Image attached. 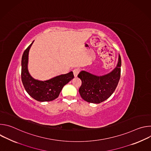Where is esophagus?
Wrapping results in <instances>:
<instances>
[{
	"instance_id": "obj_1",
	"label": "esophagus",
	"mask_w": 151,
	"mask_h": 151,
	"mask_svg": "<svg viewBox=\"0 0 151 151\" xmlns=\"http://www.w3.org/2000/svg\"><path fill=\"white\" fill-rule=\"evenodd\" d=\"M73 72L74 76L76 78V77H77V76H78L79 72V69H75L73 70Z\"/></svg>"
}]
</instances>
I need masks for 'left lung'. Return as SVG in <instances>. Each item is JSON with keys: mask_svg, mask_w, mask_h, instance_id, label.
I'll return each instance as SVG.
<instances>
[{"mask_svg": "<svg viewBox=\"0 0 151 151\" xmlns=\"http://www.w3.org/2000/svg\"><path fill=\"white\" fill-rule=\"evenodd\" d=\"M121 59L119 54L116 66L109 73L97 76L82 70L78 77L82 81L79 89L81 97L86 101L100 103L108 99L115 91L121 76Z\"/></svg>", "mask_w": 151, "mask_h": 151, "instance_id": "8db88e82", "label": "left lung"}]
</instances>
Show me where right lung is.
I'll list each match as a JSON object with an SVG mask.
<instances>
[{"label":"right lung","instance_id":"1","mask_svg":"<svg viewBox=\"0 0 151 151\" xmlns=\"http://www.w3.org/2000/svg\"><path fill=\"white\" fill-rule=\"evenodd\" d=\"M33 42L24 51L22 56L21 80L26 91L32 98L41 102L52 101L58 97L64 86L73 79V73L70 72L46 81L33 78L28 70L29 52Z\"/></svg>","mask_w":151,"mask_h":151}]
</instances>
